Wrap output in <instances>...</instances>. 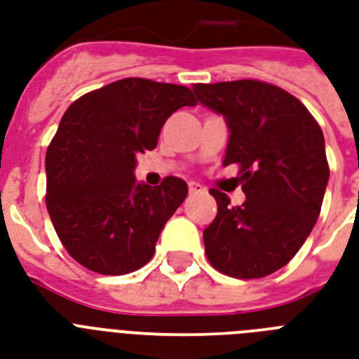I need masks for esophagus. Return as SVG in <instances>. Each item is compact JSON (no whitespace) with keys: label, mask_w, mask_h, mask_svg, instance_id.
Wrapping results in <instances>:
<instances>
[{"label":"esophagus","mask_w":359,"mask_h":359,"mask_svg":"<svg viewBox=\"0 0 359 359\" xmlns=\"http://www.w3.org/2000/svg\"><path fill=\"white\" fill-rule=\"evenodd\" d=\"M188 188H190V194H199V191H203V186L199 182H190Z\"/></svg>","instance_id":"esophagus-1"}]
</instances>
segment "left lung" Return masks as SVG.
<instances>
[{"label":"left lung","mask_w":359,"mask_h":359,"mask_svg":"<svg viewBox=\"0 0 359 359\" xmlns=\"http://www.w3.org/2000/svg\"><path fill=\"white\" fill-rule=\"evenodd\" d=\"M197 100L224 115V165L238 163L245 201L210 190L218 214L203 231L210 264L225 276H270L298 253L317 224L330 169L324 135L307 108L257 80L197 83Z\"/></svg>","instance_id":"8db88e82"}]
</instances>
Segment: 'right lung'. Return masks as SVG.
I'll use <instances>...</instances> for the list:
<instances>
[{
	"mask_svg": "<svg viewBox=\"0 0 359 359\" xmlns=\"http://www.w3.org/2000/svg\"><path fill=\"white\" fill-rule=\"evenodd\" d=\"M191 89L124 78L78 98L46 152V207L65 250L81 266L123 276L151 261L188 184L135 180V156L152 151L163 123L196 106Z\"/></svg>",
	"mask_w": 359,
	"mask_h": 359,
	"instance_id": "right-lung-1",
	"label": "right lung"
}]
</instances>
